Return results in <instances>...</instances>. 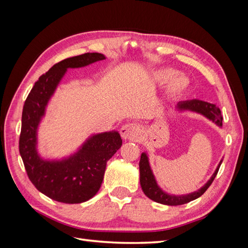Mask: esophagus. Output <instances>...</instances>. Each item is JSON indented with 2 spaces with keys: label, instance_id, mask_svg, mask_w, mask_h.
<instances>
[{
  "label": "esophagus",
  "instance_id": "1",
  "mask_svg": "<svg viewBox=\"0 0 248 248\" xmlns=\"http://www.w3.org/2000/svg\"><path fill=\"white\" fill-rule=\"evenodd\" d=\"M140 131V126L136 123H128L122 126L121 136L123 139H131L139 136Z\"/></svg>",
  "mask_w": 248,
  "mask_h": 248
}]
</instances>
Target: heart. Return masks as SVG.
Returning <instances> with one entry per match:
<instances>
[{
    "label": "heart",
    "instance_id": "b5f03b06",
    "mask_svg": "<svg viewBox=\"0 0 248 248\" xmlns=\"http://www.w3.org/2000/svg\"><path fill=\"white\" fill-rule=\"evenodd\" d=\"M177 76V71L174 69L164 68L159 69L154 72V79L158 82H168L171 78H174ZM187 87V81L183 78H176L172 79L169 84V92L171 94H179L182 91H184L185 88Z\"/></svg>",
    "mask_w": 248,
    "mask_h": 248
}]
</instances>
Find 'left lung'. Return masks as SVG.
Instances as JSON below:
<instances>
[{
    "mask_svg": "<svg viewBox=\"0 0 248 248\" xmlns=\"http://www.w3.org/2000/svg\"><path fill=\"white\" fill-rule=\"evenodd\" d=\"M176 108L179 110L196 111L198 114H201L202 116H205L206 118H208L209 120H211V121L214 122L217 126L219 127L222 126L221 111L215 106V104L198 100V99H193V100H186V101L179 102ZM221 162L222 160H220L218 167H217V169L215 170L212 177L210 178L209 181L202 186L201 189L188 194H183V196H174V194H169L167 192H164L158 186L152 172L151 167H150L148 155L146 153H141L140 160V182L141 189L149 199H151L156 202H160V204H163V205L178 206V205L186 204V202H189L193 200L200 198L202 194H204V192L209 188V186L212 184L213 180L217 175V172H218Z\"/></svg>",
    "mask_w": 248,
    "mask_h": 248,
    "instance_id": "1",
    "label": "left lung"
}]
</instances>
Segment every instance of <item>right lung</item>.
<instances>
[{"instance_id":"right-lung-1","label":"right lung","mask_w":248,"mask_h":248,"mask_svg":"<svg viewBox=\"0 0 248 248\" xmlns=\"http://www.w3.org/2000/svg\"><path fill=\"white\" fill-rule=\"evenodd\" d=\"M102 54L87 52L65 59L42 74L29 93L22 108L19 153L29 179L51 200L79 204L98 192L107 162L122 146L118 131L90 137L78 151L62 160H46L37 152V130L51 96L68 68H80L104 60Z\"/></svg>"}]
</instances>
